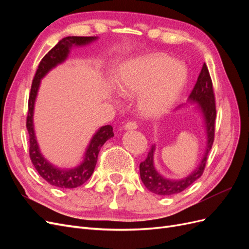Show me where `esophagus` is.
I'll use <instances>...</instances> for the list:
<instances>
[{
  "label": "esophagus",
  "instance_id": "esophagus-1",
  "mask_svg": "<svg viewBox=\"0 0 249 249\" xmlns=\"http://www.w3.org/2000/svg\"><path fill=\"white\" fill-rule=\"evenodd\" d=\"M137 126L138 125H137L136 122H129L124 125V130H135V129H137Z\"/></svg>",
  "mask_w": 249,
  "mask_h": 249
}]
</instances>
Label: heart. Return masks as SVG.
Here are the masks:
<instances>
[{"label": "heart", "instance_id": "obj_1", "mask_svg": "<svg viewBox=\"0 0 249 249\" xmlns=\"http://www.w3.org/2000/svg\"><path fill=\"white\" fill-rule=\"evenodd\" d=\"M186 80L185 67L164 55L154 54L130 60L122 69L118 89L125 96H139L141 114L155 117L175 103Z\"/></svg>", "mask_w": 249, "mask_h": 249}]
</instances>
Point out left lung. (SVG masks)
Instances as JSON below:
<instances>
[{"instance_id":"left-lung-1","label":"left lung","mask_w":249,"mask_h":249,"mask_svg":"<svg viewBox=\"0 0 249 249\" xmlns=\"http://www.w3.org/2000/svg\"><path fill=\"white\" fill-rule=\"evenodd\" d=\"M189 101L197 103V108L200 110L205 120V126L207 132V145L206 152L201 162L191 175L182 179H168L162 177L155 168L154 165V152L155 145H152L147 154L146 159L140 163V178L147 189L158 195L168 196L184 191L191 186L195 180L199 178L205 170L208 155L212 148L215 136V119H216V105L215 94L213 89L212 79L206 63H203L201 71L197 78L196 84L189 95ZM179 108V107H178Z\"/></svg>"}]
</instances>
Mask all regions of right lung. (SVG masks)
Masks as SVG:
<instances>
[{
	"label": "right lung",
	"instance_id": "1",
	"mask_svg": "<svg viewBox=\"0 0 249 249\" xmlns=\"http://www.w3.org/2000/svg\"><path fill=\"white\" fill-rule=\"evenodd\" d=\"M95 36H67L60 40L56 46L53 48L48 54L44 56L38 65L34 76L31 91L29 95L28 103V115H27V130L29 133L30 141V159H31L35 169L39 173L40 177L47 182L55 187L59 188H77L87 182L94 171L97 156L101 147L108 139L114 136L113 127L111 125H104L97 131L90 141L86 149L84 161L79 166L71 169H61L53 166V165L44 159L41 155L38 144H37L34 124H33V112L34 104L36 100L37 91H38L40 80L56 65L62 63L69 56L70 50L72 46H85L87 43L95 40Z\"/></svg>",
	"mask_w": 249,
	"mask_h": 249
}]
</instances>
